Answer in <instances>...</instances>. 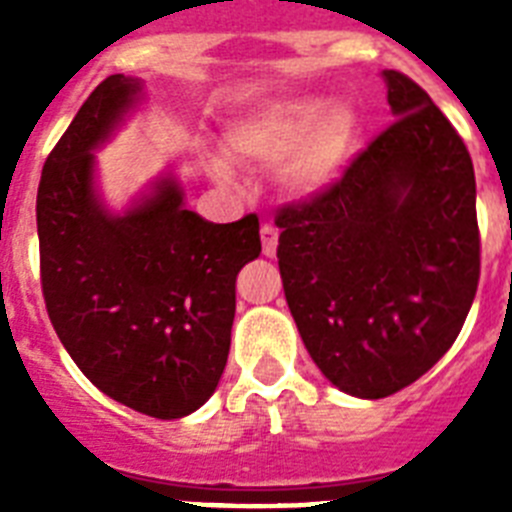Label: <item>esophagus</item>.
Here are the masks:
<instances>
[{"label":"esophagus","instance_id":"obj_1","mask_svg":"<svg viewBox=\"0 0 512 512\" xmlns=\"http://www.w3.org/2000/svg\"><path fill=\"white\" fill-rule=\"evenodd\" d=\"M260 239H263V255L276 257V247H279V231L273 225H263L260 228Z\"/></svg>","mask_w":512,"mask_h":512}]
</instances>
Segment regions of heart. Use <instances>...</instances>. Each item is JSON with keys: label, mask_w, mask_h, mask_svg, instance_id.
I'll return each instance as SVG.
<instances>
[{"label": "heart", "mask_w": 512, "mask_h": 512, "mask_svg": "<svg viewBox=\"0 0 512 512\" xmlns=\"http://www.w3.org/2000/svg\"><path fill=\"white\" fill-rule=\"evenodd\" d=\"M364 143V119L350 103L329 95H284L249 108L225 127V146L244 162L279 164L281 191L292 199H319L348 172ZM204 167L220 185L239 183L223 148H207Z\"/></svg>", "instance_id": "b5f03b06"}]
</instances>
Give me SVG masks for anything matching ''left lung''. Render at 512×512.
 <instances>
[{
	"label": "left lung",
	"instance_id": "left-lung-1",
	"mask_svg": "<svg viewBox=\"0 0 512 512\" xmlns=\"http://www.w3.org/2000/svg\"><path fill=\"white\" fill-rule=\"evenodd\" d=\"M382 82L396 122L332 191L276 217L297 332L356 398L412 385L452 348L481 271L468 148L420 84L398 71Z\"/></svg>",
	"mask_w": 512,
	"mask_h": 512
}]
</instances>
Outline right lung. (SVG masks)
Returning <instances> with one entry per match:
<instances>
[{"label":"right lung","instance_id":"right-lung-1","mask_svg":"<svg viewBox=\"0 0 512 512\" xmlns=\"http://www.w3.org/2000/svg\"><path fill=\"white\" fill-rule=\"evenodd\" d=\"M146 103L138 76L92 90L36 193L42 292L63 348L108 398L180 420L215 393L231 348L236 276L260 255V223H209L172 167L127 207L103 196L98 151Z\"/></svg>","mask_w":512,"mask_h":512}]
</instances>
